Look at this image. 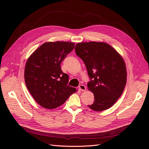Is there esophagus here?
I'll return each instance as SVG.
<instances>
[{
  "label": "esophagus",
  "instance_id": "34e87169",
  "mask_svg": "<svg viewBox=\"0 0 149 149\" xmlns=\"http://www.w3.org/2000/svg\"><path fill=\"white\" fill-rule=\"evenodd\" d=\"M79 88L82 91H85L86 90V88L85 86H84L83 84H80L79 86Z\"/></svg>",
  "mask_w": 149,
  "mask_h": 149
}]
</instances>
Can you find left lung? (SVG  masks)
<instances>
[{"label": "left lung", "mask_w": 149, "mask_h": 149, "mask_svg": "<svg viewBox=\"0 0 149 149\" xmlns=\"http://www.w3.org/2000/svg\"><path fill=\"white\" fill-rule=\"evenodd\" d=\"M75 53L84 63L90 81L88 87L94 101L88 106L95 111L112 107L123 92L127 80L124 60L111 46L103 42H82Z\"/></svg>", "instance_id": "left-lung-1"}]
</instances>
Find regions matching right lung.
<instances>
[{"mask_svg":"<svg viewBox=\"0 0 149 149\" xmlns=\"http://www.w3.org/2000/svg\"><path fill=\"white\" fill-rule=\"evenodd\" d=\"M74 43L46 42L29 57L25 69L26 87L36 102L52 109L63 104L76 89L68 85L69 76L61 63L74 49Z\"/></svg>","mask_w":149,"mask_h":149,"instance_id":"obj_1","label":"right lung"}]
</instances>
